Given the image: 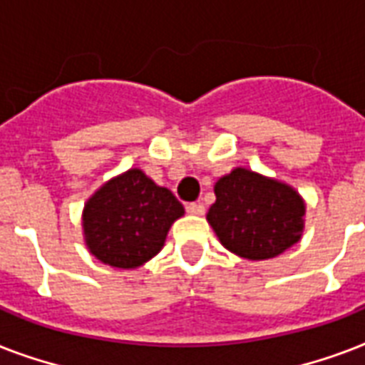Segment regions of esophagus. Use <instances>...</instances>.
Wrapping results in <instances>:
<instances>
[{"label":"esophagus","instance_id":"1","mask_svg":"<svg viewBox=\"0 0 365 365\" xmlns=\"http://www.w3.org/2000/svg\"><path fill=\"white\" fill-rule=\"evenodd\" d=\"M187 212L189 214H193V216H202V214H205V205H202V202H189Z\"/></svg>","mask_w":365,"mask_h":365}]
</instances>
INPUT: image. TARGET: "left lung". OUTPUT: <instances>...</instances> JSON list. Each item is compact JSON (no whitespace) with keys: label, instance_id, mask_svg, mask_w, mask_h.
I'll list each match as a JSON object with an SVG mask.
<instances>
[{"label":"left lung","instance_id":"8db88e82","mask_svg":"<svg viewBox=\"0 0 365 365\" xmlns=\"http://www.w3.org/2000/svg\"><path fill=\"white\" fill-rule=\"evenodd\" d=\"M214 193L206 220L229 252L244 259H271L299 242L305 202L288 183L235 168L217 180Z\"/></svg>","mask_w":365,"mask_h":365}]
</instances>
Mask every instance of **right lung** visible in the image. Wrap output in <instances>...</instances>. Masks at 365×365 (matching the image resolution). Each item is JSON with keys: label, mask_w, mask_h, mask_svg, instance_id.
<instances>
[{"label": "right lung", "mask_w": 365, "mask_h": 365, "mask_svg": "<svg viewBox=\"0 0 365 365\" xmlns=\"http://www.w3.org/2000/svg\"><path fill=\"white\" fill-rule=\"evenodd\" d=\"M182 216L183 206L172 191L159 187L140 168H130L87 200L83 233L96 259L136 269L159 254L170 225Z\"/></svg>", "instance_id": "obj_1"}]
</instances>
